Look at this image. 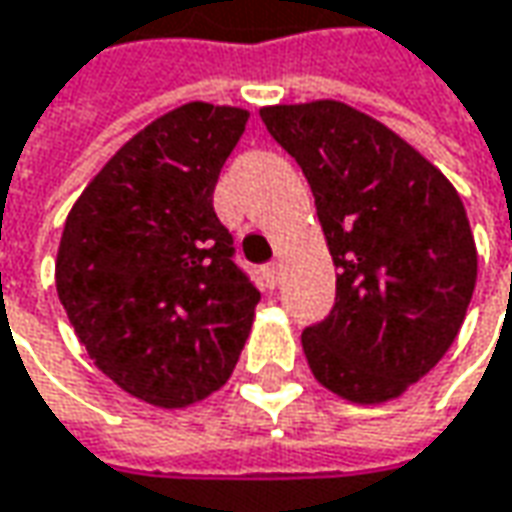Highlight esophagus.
Masks as SVG:
<instances>
[{
	"mask_svg": "<svg viewBox=\"0 0 512 512\" xmlns=\"http://www.w3.org/2000/svg\"><path fill=\"white\" fill-rule=\"evenodd\" d=\"M279 273H282V267L276 265V262H273V265H267V267H265V282H267V287H276V285H279Z\"/></svg>",
	"mask_w": 512,
	"mask_h": 512,
	"instance_id": "obj_1",
	"label": "esophagus"
}]
</instances>
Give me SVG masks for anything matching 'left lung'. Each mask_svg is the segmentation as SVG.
<instances>
[{"mask_svg":"<svg viewBox=\"0 0 512 512\" xmlns=\"http://www.w3.org/2000/svg\"><path fill=\"white\" fill-rule=\"evenodd\" d=\"M299 162L336 273V302L305 327L313 376L356 404L402 396L453 344L476 287V242L456 187L382 122L342 102L262 108Z\"/></svg>","mask_w":512,"mask_h":512,"instance_id":"1","label":"left lung"}]
</instances>
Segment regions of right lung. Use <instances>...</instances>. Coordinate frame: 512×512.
<instances>
[{"label": "right lung", "mask_w": 512, "mask_h": 512, "mask_svg": "<svg viewBox=\"0 0 512 512\" xmlns=\"http://www.w3.org/2000/svg\"><path fill=\"white\" fill-rule=\"evenodd\" d=\"M247 110L190 102L116 150L68 213L56 293L96 367L156 407L230 379L259 290L236 265L213 187Z\"/></svg>", "instance_id": "obj_1"}]
</instances>
